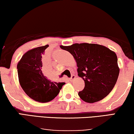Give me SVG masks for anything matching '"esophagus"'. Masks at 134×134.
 <instances>
[{
  "label": "esophagus",
  "instance_id": "34e87169",
  "mask_svg": "<svg viewBox=\"0 0 134 134\" xmlns=\"http://www.w3.org/2000/svg\"><path fill=\"white\" fill-rule=\"evenodd\" d=\"M75 79V76L74 75H72V77H71V79H69V80L70 81H72L73 80Z\"/></svg>",
  "mask_w": 134,
  "mask_h": 134
}]
</instances>
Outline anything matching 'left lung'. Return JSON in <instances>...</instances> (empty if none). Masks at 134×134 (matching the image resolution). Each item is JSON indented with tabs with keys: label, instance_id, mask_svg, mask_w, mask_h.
Returning <instances> with one entry per match:
<instances>
[{
	"label": "left lung",
	"instance_id": "obj_1",
	"mask_svg": "<svg viewBox=\"0 0 134 134\" xmlns=\"http://www.w3.org/2000/svg\"><path fill=\"white\" fill-rule=\"evenodd\" d=\"M60 47L69 51L77 62L78 75L85 83L84 89L79 92L82 100L94 103L110 93L120 71L114 51L102 45L88 43Z\"/></svg>",
	"mask_w": 134,
	"mask_h": 134
}]
</instances>
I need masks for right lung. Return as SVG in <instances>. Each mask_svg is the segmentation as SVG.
<instances>
[{
    "instance_id": "right-lung-1",
    "label": "right lung",
    "mask_w": 134,
    "mask_h": 134,
    "mask_svg": "<svg viewBox=\"0 0 134 134\" xmlns=\"http://www.w3.org/2000/svg\"><path fill=\"white\" fill-rule=\"evenodd\" d=\"M48 47L46 45L27 51L17 64L18 80L23 90L29 97L42 103L51 101L56 97L65 84L51 81L41 71L42 57Z\"/></svg>"
}]
</instances>
